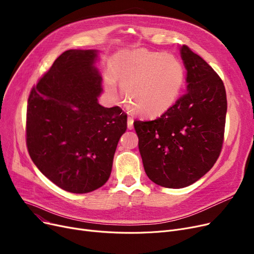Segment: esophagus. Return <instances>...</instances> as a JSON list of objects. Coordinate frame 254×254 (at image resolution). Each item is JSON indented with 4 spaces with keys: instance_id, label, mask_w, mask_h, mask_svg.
<instances>
[{
    "instance_id": "34e87169",
    "label": "esophagus",
    "mask_w": 254,
    "mask_h": 254,
    "mask_svg": "<svg viewBox=\"0 0 254 254\" xmlns=\"http://www.w3.org/2000/svg\"><path fill=\"white\" fill-rule=\"evenodd\" d=\"M132 127H134V119H132V117L128 116L127 117V128L132 129Z\"/></svg>"
}]
</instances>
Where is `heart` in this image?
<instances>
[{"label":"heart","mask_w":254,"mask_h":254,"mask_svg":"<svg viewBox=\"0 0 254 254\" xmlns=\"http://www.w3.org/2000/svg\"><path fill=\"white\" fill-rule=\"evenodd\" d=\"M116 80L132 109L144 117H156L177 101L184 69L177 59L165 52L140 49L123 52L113 60L112 72L105 79L111 97L116 96Z\"/></svg>","instance_id":"b5f03b06"}]
</instances>
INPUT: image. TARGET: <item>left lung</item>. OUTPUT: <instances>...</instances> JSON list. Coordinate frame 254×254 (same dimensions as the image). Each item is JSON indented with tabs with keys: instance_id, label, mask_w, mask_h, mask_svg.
<instances>
[{
	"instance_id": "8db88e82",
	"label": "left lung",
	"mask_w": 254,
	"mask_h": 254,
	"mask_svg": "<svg viewBox=\"0 0 254 254\" xmlns=\"http://www.w3.org/2000/svg\"><path fill=\"white\" fill-rule=\"evenodd\" d=\"M188 89L154 120H136L139 151L148 178L168 189L186 188L202 178L220 154L226 93L222 80L190 48L180 49Z\"/></svg>"
}]
</instances>
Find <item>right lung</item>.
<instances>
[{
	"label": "right lung",
	"instance_id": "1",
	"mask_svg": "<svg viewBox=\"0 0 254 254\" xmlns=\"http://www.w3.org/2000/svg\"><path fill=\"white\" fill-rule=\"evenodd\" d=\"M97 50H66L31 90L26 146L34 164L62 190H96L109 179L127 114L98 103Z\"/></svg>",
	"mask_w": 254,
	"mask_h": 254
}]
</instances>
